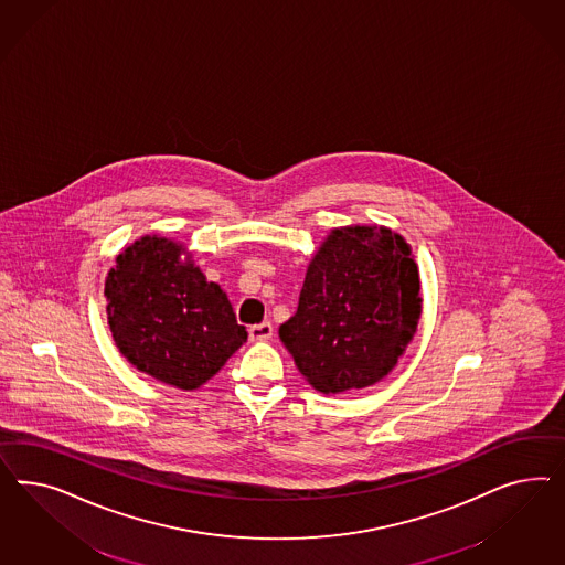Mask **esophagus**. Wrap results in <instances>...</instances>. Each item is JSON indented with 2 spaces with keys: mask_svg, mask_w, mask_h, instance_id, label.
<instances>
[{
  "mask_svg": "<svg viewBox=\"0 0 565 565\" xmlns=\"http://www.w3.org/2000/svg\"><path fill=\"white\" fill-rule=\"evenodd\" d=\"M248 335H250L253 342H265V340H269L274 335V326L269 321L258 323V326H253L248 329Z\"/></svg>",
  "mask_w": 565,
  "mask_h": 565,
  "instance_id": "esophagus-1",
  "label": "esophagus"
}]
</instances>
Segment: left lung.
<instances>
[{
	"label": "left lung",
	"mask_w": 565,
	"mask_h": 565,
	"mask_svg": "<svg viewBox=\"0 0 565 565\" xmlns=\"http://www.w3.org/2000/svg\"><path fill=\"white\" fill-rule=\"evenodd\" d=\"M423 310L411 246L387 227L333 230L308 265L298 310L279 327L298 371L323 394L369 387L412 342Z\"/></svg>",
	"instance_id": "obj_1"
}]
</instances>
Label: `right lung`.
Listing matches in <instances>:
<instances>
[{"instance_id":"add662e5","label":"right lung","mask_w":565,"mask_h":565,"mask_svg":"<svg viewBox=\"0 0 565 565\" xmlns=\"http://www.w3.org/2000/svg\"><path fill=\"white\" fill-rule=\"evenodd\" d=\"M182 246L147 236L116 258L105 281L114 342L138 371L196 390L248 340L225 291L206 281Z\"/></svg>"}]
</instances>
